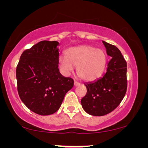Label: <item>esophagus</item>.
<instances>
[{"label":"esophagus","mask_w":148,"mask_h":148,"mask_svg":"<svg viewBox=\"0 0 148 148\" xmlns=\"http://www.w3.org/2000/svg\"><path fill=\"white\" fill-rule=\"evenodd\" d=\"M74 86H79V85H80V83H79L78 82H77V81H74Z\"/></svg>","instance_id":"34e87169"}]
</instances>
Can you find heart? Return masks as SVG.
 Returning a JSON list of instances; mask_svg holds the SVG:
<instances>
[{"mask_svg": "<svg viewBox=\"0 0 148 148\" xmlns=\"http://www.w3.org/2000/svg\"><path fill=\"white\" fill-rule=\"evenodd\" d=\"M107 61V54L102 49L82 45L67 49L65 57L59 59V66L64 74H69L74 66L77 67L78 77L84 81L92 82L102 75Z\"/></svg>", "mask_w": 148, "mask_h": 148, "instance_id": "1", "label": "heart"}]
</instances>
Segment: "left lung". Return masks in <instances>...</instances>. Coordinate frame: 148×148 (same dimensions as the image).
Listing matches in <instances>:
<instances>
[{"mask_svg":"<svg viewBox=\"0 0 148 148\" xmlns=\"http://www.w3.org/2000/svg\"><path fill=\"white\" fill-rule=\"evenodd\" d=\"M111 57L107 72L93 82L85 84L86 95L81 99L84 110L93 116L109 114L118 107L127 87V62L115 46L102 41Z\"/></svg>","mask_w":148,"mask_h":148,"instance_id":"obj_1","label":"left lung"}]
</instances>
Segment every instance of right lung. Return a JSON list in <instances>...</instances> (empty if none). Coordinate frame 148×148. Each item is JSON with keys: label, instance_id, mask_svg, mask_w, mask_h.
Masks as SVG:
<instances>
[{"label": "right lung", "instance_id": "right-lung-1", "mask_svg": "<svg viewBox=\"0 0 148 148\" xmlns=\"http://www.w3.org/2000/svg\"><path fill=\"white\" fill-rule=\"evenodd\" d=\"M59 42L42 41L22 53L16 67L17 89L23 104L40 115H49L61 107L74 80L60 74Z\"/></svg>", "mask_w": 148, "mask_h": 148}]
</instances>
